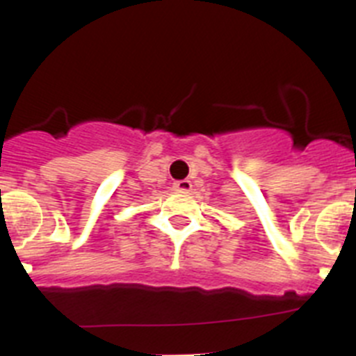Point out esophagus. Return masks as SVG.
Masks as SVG:
<instances>
[{
    "label": "esophagus",
    "instance_id": "1",
    "mask_svg": "<svg viewBox=\"0 0 356 356\" xmlns=\"http://www.w3.org/2000/svg\"><path fill=\"white\" fill-rule=\"evenodd\" d=\"M175 191H180V193H188L191 188H193V184H191V180H178L175 181Z\"/></svg>",
    "mask_w": 356,
    "mask_h": 356
}]
</instances>
